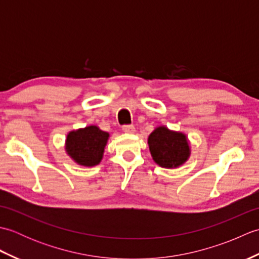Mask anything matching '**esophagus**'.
Here are the masks:
<instances>
[{
	"instance_id": "obj_1",
	"label": "esophagus",
	"mask_w": 259,
	"mask_h": 259,
	"mask_svg": "<svg viewBox=\"0 0 259 259\" xmlns=\"http://www.w3.org/2000/svg\"><path fill=\"white\" fill-rule=\"evenodd\" d=\"M122 130L126 134H134L135 133V126L134 125H123Z\"/></svg>"
}]
</instances>
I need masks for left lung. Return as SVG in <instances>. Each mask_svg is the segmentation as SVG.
<instances>
[{"instance_id":"obj_1","label":"left lung","mask_w":259,"mask_h":259,"mask_svg":"<svg viewBox=\"0 0 259 259\" xmlns=\"http://www.w3.org/2000/svg\"><path fill=\"white\" fill-rule=\"evenodd\" d=\"M151 157L158 166L176 169L188 161L191 148L188 137L180 131L170 130L166 125H158L148 136Z\"/></svg>"}]
</instances>
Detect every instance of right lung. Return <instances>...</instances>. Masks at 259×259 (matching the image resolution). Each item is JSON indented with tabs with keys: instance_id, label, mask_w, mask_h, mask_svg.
I'll return each instance as SVG.
<instances>
[{
	"instance_id": "add662e5",
	"label": "right lung",
	"mask_w": 259,
	"mask_h": 259,
	"mask_svg": "<svg viewBox=\"0 0 259 259\" xmlns=\"http://www.w3.org/2000/svg\"><path fill=\"white\" fill-rule=\"evenodd\" d=\"M110 135L91 124L72 130L67 135L64 149L67 155L82 167H95L101 162Z\"/></svg>"
}]
</instances>
